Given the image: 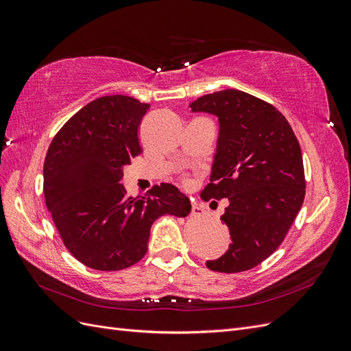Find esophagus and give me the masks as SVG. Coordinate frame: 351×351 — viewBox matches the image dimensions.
Listing matches in <instances>:
<instances>
[{"mask_svg":"<svg viewBox=\"0 0 351 351\" xmlns=\"http://www.w3.org/2000/svg\"><path fill=\"white\" fill-rule=\"evenodd\" d=\"M205 215V208L202 206L199 202H192V217H202Z\"/></svg>","mask_w":351,"mask_h":351,"instance_id":"obj_1","label":"esophagus"}]
</instances>
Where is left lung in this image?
Masks as SVG:
<instances>
[{"mask_svg": "<svg viewBox=\"0 0 351 351\" xmlns=\"http://www.w3.org/2000/svg\"><path fill=\"white\" fill-rule=\"evenodd\" d=\"M190 108L219 121L202 199H228L221 219L230 230V247L206 267L227 274L252 269L278 249L303 205L299 141L277 108L237 89L204 95Z\"/></svg>", "mask_w": 351, "mask_h": 351, "instance_id": "1", "label": "left lung"}]
</instances>
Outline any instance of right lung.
<instances>
[{
    "instance_id": "add662e5",
    "label": "right lung",
    "mask_w": 351,
    "mask_h": 351,
    "mask_svg": "<svg viewBox=\"0 0 351 351\" xmlns=\"http://www.w3.org/2000/svg\"><path fill=\"white\" fill-rule=\"evenodd\" d=\"M149 104L111 95L89 102L61 127L44 162V195L61 240L83 265L120 271L147 250L154 221L189 215L187 196L168 183L132 197L123 167L142 152L137 130Z\"/></svg>"
}]
</instances>
